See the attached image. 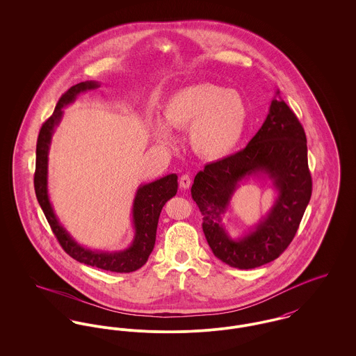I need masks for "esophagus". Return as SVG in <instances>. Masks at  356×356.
Returning <instances> with one entry per match:
<instances>
[{
	"mask_svg": "<svg viewBox=\"0 0 356 356\" xmlns=\"http://www.w3.org/2000/svg\"><path fill=\"white\" fill-rule=\"evenodd\" d=\"M190 182H191V179H190L189 175H182V177L179 178V186H181V189H189Z\"/></svg>",
	"mask_w": 356,
	"mask_h": 356,
	"instance_id": "34e87169",
	"label": "esophagus"
}]
</instances>
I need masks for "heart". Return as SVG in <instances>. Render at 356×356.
<instances>
[{"label": "heart", "instance_id": "heart-1", "mask_svg": "<svg viewBox=\"0 0 356 356\" xmlns=\"http://www.w3.org/2000/svg\"><path fill=\"white\" fill-rule=\"evenodd\" d=\"M250 119L245 98L235 89L214 83H197L170 95L163 121H155L152 136L171 144V129H188L191 149L202 159L216 161L231 154L241 142Z\"/></svg>", "mask_w": 356, "mask_h": 356}]
</instances>
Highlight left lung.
<instances>
[{
  "mask_svg": "<svg viewBox=\"0 0 356 356\" xmlns=\"http://www.w3.org/2000/svg\"><path fill=\"white\" fill-rule=\"evenodd\" d=\"M251 177L268 180L276 197L272 208L254 226L232 237L223 217L236 190ZM310 195L307 136L278 89L261 129L247 147L207 165L191 186L214 257L240 270L259 267L284 252L298 229Z\"/></svg>",
  "mask_w": 356,
  "mask_h": 356,
  "instance_id": "8db88e82",
  "label": "left lung"
}]
</instances>
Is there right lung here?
Listing matches in <instances>:
<instances>
[{"label":"right lung","mask_w":356,"mask_h":356,"mask_svg":"<svg viewBox=\"0 0 356 356\" xmlns=\"http://www.w3.org/2000/svg\"><path fill=\"white\" fill-rule=\"evenodd\" d=\"M98 81H85L74 85L56 104L52 116L42 125L36 144V171H35V191L38 201L46 214L48 224L63 250L79 263L98 267L113 273H132L145 264L154 250L156 228L162 208L167 201L177 194L178 175L168 174L156 181L140 185L132 204V225L134 238L131 244L119 251L92 250L79 244L70 232L59 221L49 201L48 194V155L52 136L59 127L65 115V108L72 104L81 93L99 88Z\"/></svg>","instance_id":"add662e5"}]
</instances>
